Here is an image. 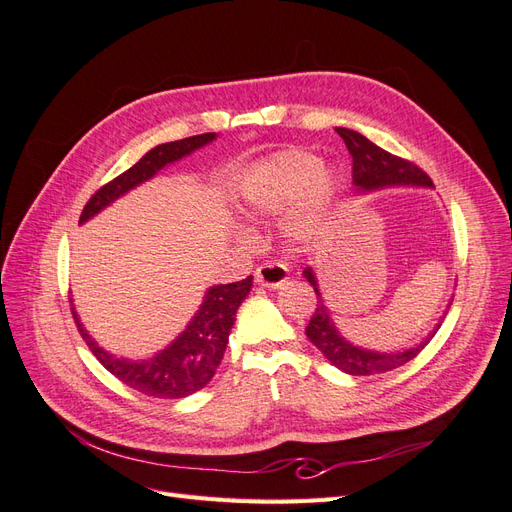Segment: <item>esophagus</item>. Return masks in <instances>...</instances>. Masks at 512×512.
<instances>
[{"mask_svg":"<svg viewBox=\"0 0 512 512\" xmlns=\"http://www.w3.org/2000/svg\"><path fill=\"white\" fill-rule=\"evenodd\" d=\"M256 282L262 288H280L284 282H288V269L280 262H265L256 269Z\"/></svg>","mask_w":512,"mask_h":512,"instance_id":"obj_1","label":"esophagus"}]
</instances>
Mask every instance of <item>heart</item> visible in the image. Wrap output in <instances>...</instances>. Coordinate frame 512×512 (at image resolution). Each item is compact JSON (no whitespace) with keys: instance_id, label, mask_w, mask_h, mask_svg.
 I'll list each match as a JSON object with an SVG mask.
<instances>
[{"instance_id":"1","label":"heart","mask_w":512,"mask_h":512,"mask_svg":"<svg viewBox=\"0 0 512 512\" xmlns=\"http://www.w3.org/2000/svg\"><path fill=\"white\" fill-rule=\"evenodd\" d=\"M342 179L337 168L322 164L318 156L303 149L277 151L260 160L241 183V205L254 218H273L290 205L284 222L286 235L305 241L327 222L335 209ZM241 239H250V230L239 228Z\"/></svg>"}]
</instances>
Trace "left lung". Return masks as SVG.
I'll list each match as a JSON object with an SVG mask.
<instances>
[{
  "instance_id": "1",
  "label": "left lung",
  "mask_w": 512,
  "mask_h": 512,
  "mask_svg": "<svg viewBox=\"0 0 512 512\" xmlns=\"http://www.w3.org/2000/svg\"><path fill=\"white\" fill-rule=\"evenodd\" d=\"M337 134L344 138V143L352 156V185L356 194L378 192L386 188H406V185L408 188H429V190L433 188L431 179L423 173L421 168L397 156H391L389 151L380 149L363 134L348 128H337ZM303 277L314 286V292L318 294L316 312L307 324L305 335L309 342L322 352L324 359L350 376H374V374H384V371H393L401 365H406L429 344V339L436 335L446 316L444 312V316H440L436 327L425 335L423 342L414 344L412 348L393 350V352L363 348V346L352 344L350 339H346L342 333H339L331 309L327 301L322 299L314 269L305 267ZM448 307H451V303H448Z\"/></svg>"
}]
</instances>
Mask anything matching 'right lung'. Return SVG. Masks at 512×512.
Masks as SVG:
<instances>
[{"label":"right lung","instance_id":"1","mask_svg":"<svg viewBox=\"0 0 512 512\" xmlns=\"http://www.w3.org/2000/svg\"><path fill=\"white\" fill-rule=\"evenodd\" d=\"M218 134L207 132L190 138H181L175 143H164L147 151L126 173L113 179L111 183L89 198L85 205L79 224L96 218L100 211L113 205L117 198L126 196L130 190L143 185L145 181L156 177L162 168L188 158L196 149L213 143ZM254 277H245L241 282L209 286L203 303L196 309V314L185 324V329L170 342L166 348L145 359H128L104 350L94 337L89 335L85 324L81 322L76 307L72 305V316L79 324V331L87 342L89 350L96 354V359L111 371L115 378L138 393L160 399H181L203 389L215 376V369L220 367L222 356L228 344V335L237 318V309L252 290Z\"/></svg>","mask_w":512,"mask_h":512}]
</instances>
